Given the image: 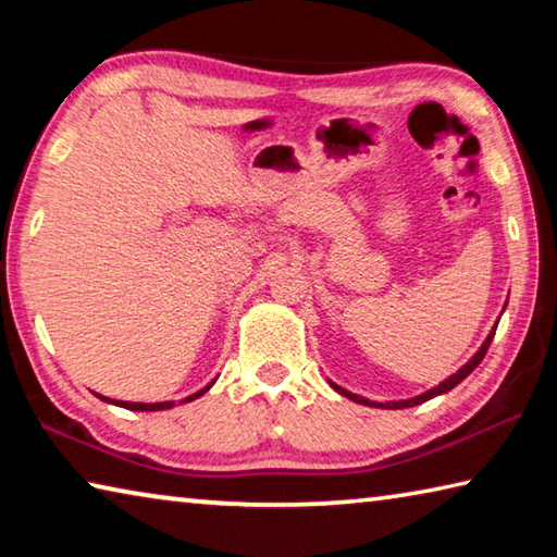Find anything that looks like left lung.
<instances>
[{"label": "left lung", "instance_id": "1", "mask_svg": "<svg viewBox=\"0 0 557 557\" xmlns=\"http://www.w3.org/2000/svg\"><path fill=\"white\" fill-rule=\"evenodd\" d=\"M494 334H496V326L492 329V332H488V336H486V342L479 346V351L469 358V361L461 366V369L457 371V373H451L449 379H445L442 381L440 385H435V388H430L428 393H420V395H414V398H408V400H388V403H375V400H369V398H363V395H356V393H348L346 388H342V385H336V383H332L329 381V385H332V388L338 393V395H344V398H348V400H354V403H361V405H369V408H385V410H403V408H412V405H420V403H425V400H430V398H435V395H442V393H449L451 388H455V385H459L461 381L467 379V375L476 369L479 363H482V358L486 356V351H488V346H492V342H494Z\"/></svg>", "mask_w": 557, "mask_h": 557}]
</instances>
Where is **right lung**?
Wrapping results in <instances>:
<instances>
[{
	"mask_svg": "<svg viewBox=\"0 0 557 557\" xmlns=\"http://www.w3.org/2000/svg\"><path fill=\"white\" fill-rule=\"evenodd\" d=\"M215 381H211L209 385H206V388H201L199 393H194V395H188V398H184L182 403H191V400H196V398H201V395L211 388ZM100 400H106V403H112V405H120V408H127V410H139V412H152V410H169V408H174V400H166V403H127V400H112V398H106V395H98Z\"/></svg>",
	"mask_w": 557,
	"mask_h": 557,
	"instance_id": "right-lung-1",
	"label": "right lung"
}]
</instances>
